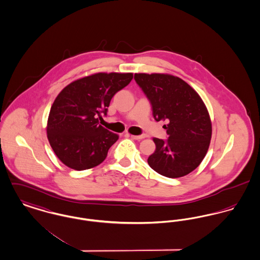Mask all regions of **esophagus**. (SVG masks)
Listing matches in <instances>:
<instances>
[{"mask_svg": "<svg viewBox=\"0 0 260 260\" xmlns=\"http://www.w3.org/2000/svg\"><path fill=\"white\" fill-rule=\"evenodd\" d=\"M129 137L133 139V140H142L145 138V136H134V135H129Z\"/></svg>", "mask_w": 260, "mask_h": 260, "instance_id": "34e87169", "label": "esophagus"}]
</instances>
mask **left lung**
Segmentation results:
<instances>
[{
  "label": "left lung",
  "instance_id": "obj_1",
  "mask_svg": "<svg viewBox=\"0 0 260 260\" xmlns=\"http://www.w3.org/2000/svg\"><path fill=\"white\" fill-rule=\"evenodd\" d=\"M152 106L155 120L164 125L168 140L153 138L155 151L149 166L168 178H179L195 170L207 154L212 138V121L199 94L179 77L163 73H136Z\"/></svg>",
  "mask_w": 260,
  "mask_h": 260
}]
</instances>
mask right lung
Here are the masks:
<instances>
[{"label":"right lung","mask_w":260,"mask_h":260,"mask_svg":"<svg viewBox=\"0 0 260 260\" xmlns=\"http://www.w3.org/2000/svg\"><path fill=\"white\" fill-rule=\"evenodd\" d=\"M133 73H95L67 85L53 102L47 139L60 161L74 170L93 168L106 159L119 136L99 121L114 95L129 84Z\"/></svg>","instance_id":"obj_1"}]
</instances>
